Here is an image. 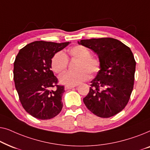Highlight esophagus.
Segmentation results:
<instances>
[{
	"instance_id": "esophagus-1",
	"label": "esophagus",
	"mask_w": 150,
	"mask_h": 150,
	"mask_svg": "<svg viewBox=\"0 0 150 150\" xmlns=\"http://www.w3.org/2000/svg\"><path fill=\"white\" fill-rule=\"evenodd\" d=\"M76 86H69V85H65V89H71L72 88H74Z\"/></svg>"
}]
</instances>
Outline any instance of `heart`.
I'll list each match as a JSON object with an SVG mask.
<instances>
[{
	"label": "heart",
	"mask_w": 150,
	"mask_h": 150,
	"mask_svg": "<svg viewBox=\"0 0 150 150\" xmlns=\"http://www.w3.org/2000/svg\"><path fill=\"white\" fill-rule=\"evenodd\" d=\"M69 57L78 59L74 71H67L60 77V81L64 85L75 86L87 81L89 74L94 75L100 69V61L98 58L91 56V52L87 47L77 45L68 50ZM68 59L63 52H58L51 59V68L54 72L61 74L67 69Z\"/></svg>",
	"instance_id": "heart-1"
}]
</instances>
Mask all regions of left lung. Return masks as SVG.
<instances>
[{
	"instance_id": "left-lung-1",
	"label": "left lung",
	"mask_w": 150,
	"mask_h": 150,
	"mask_svg": "<svg viewBox=\"0 0 150 150\" xmlns=\"http://www.w3.org/2000/svg\"><path fill=\"white\" fill-rule=\"evenodd\" d=\"M78 43L91 49L100 61V69L91 81L84 103L100 117L115 115L127 105L133 89L136 61L132 51L110 38L82 40Z\"/></svg>"
}]
</instances>
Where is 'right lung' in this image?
<instances>
[{
    "mask_svg": "<svg viewBox=\"0 0 150 150\" xmlns=\"http://www.w3.org/2000/svg\"><path fill=\"white\" fill-rule=\"evenodd\" d=\"M69 42L36 41L20 49L13 63V79L20 101L24 110L39 120H50L63 107L64 86L51 70L53 55ZM56 86V90L51 88Z\"/></svg>",
    "mask_w": 150,
    "mask_h": 150,
    "instance_id": "right-lung-1",
    "label": "right lung"
}]
</instances>
